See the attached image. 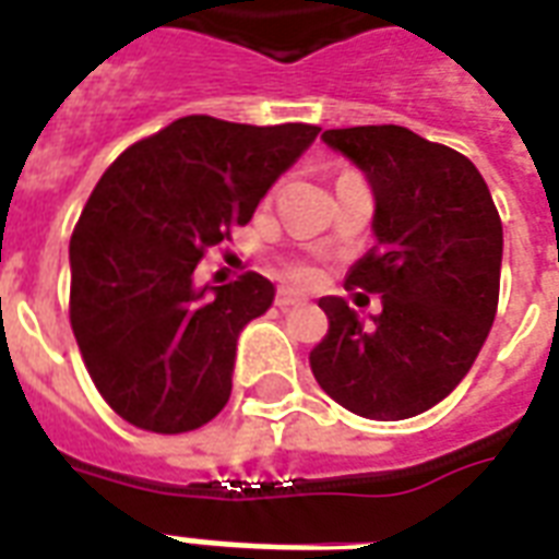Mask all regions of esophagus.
<instances>
[{"label":"esophagus","mask_w":559,"mask_h":559,"mask_svg":"<svg viewBox=\"0 0 559 559\" xmlns=\"http://www.w3.org/2000/svg\"><path fill=\"white\" fill-rule=\"evenodd\" d=\"M305 296H299L296 290H278V296H275V305L278 308H293V305H305Z\"/></svg>","instance_id":"obj_1"}]
</instances>
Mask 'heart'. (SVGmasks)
Wrapping results in <instances>:
<instances>
[{
	"label": "heart",
	"mask_w": 559,
	"mask_h": 559,
	"mask_svg": "<svg viewBox=\"0 0 559 559\" xmlns=\"http://www.w3.org/2000/svg\"><path fill=\"white\" fill-rule=\"evenodd\" d=\"M293 278L311 281L313 278V269L311 266H293Z\"/></svg>",
	"instance_id": "b5f03b06"
}]
</instances>
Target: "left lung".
<instances>
[{
  "instance_id": "obj_1",
  "label": "left lung",
  "mask_w": 559,
  "mask_h": 559,
  "mask_svg": "<svg viewBox=\"0 0 559 559\" xmlns=\"http://www.w3.org/2000/svg\"><path fill=\"white\" fill-rule=\"evenodd\" d=\"M322 142L373 189L376 246L346 290L379 293L364 322L337 296L320 299L329 334L311 370L353 415L403 420L456 388L489 337L500 290L503 227L468 156L394 123L325 130Z\"/></svg>"
}]
</instances>
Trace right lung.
I'll list each match as a JSON object with an SVG mask.
<instances>
[{
    "mask_svg": "<svg viewBox=\"0 0 559 559\" xmlns=\"http://www.w3.org/2000/svg\"><path fill=\"white\" fill-rule=\"evenodd\" d=\"M320 127L189 115L106 168L70 237V325L103 400L132 427H204L234 388L239 332L269 311L258 272L198 287L206 248L248 225Z\"/></svg>",
    "mask_w": 559,
    "mask_h": 559,
    "instance_id": "add662e5",
    "label": "right lung"
}]
</instances>
